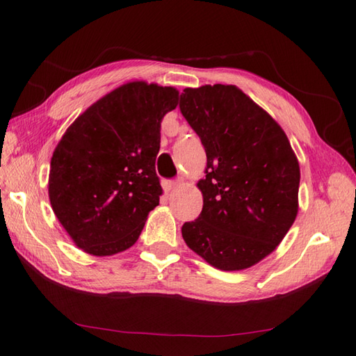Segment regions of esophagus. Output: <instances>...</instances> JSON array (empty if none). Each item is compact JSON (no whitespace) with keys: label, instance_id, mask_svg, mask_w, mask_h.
I'll return each instance as SVG.
<instances>
[{"label":"esophagus","instance_id":"34e87169","mask_svg":"<svg viewBox=\"0 0 356 356\" xmlns=\"http://www.w3.org/2000/svg\"><path fill=\"white\" fill-rule=\"evenodd\" d=\"M180 185H182V179H176V180H171L168 184V188L171 191H176Z\"/></svg>","mask_w":356,"mask_h":356}]
</instances>
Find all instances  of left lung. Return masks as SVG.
Masks as SVG:
<instances>
[{"instance_id":"left-lung-1","label":"left lung","mask_w":356,"mask_h":356,"mask_svg":"<svg viewBox=\"0 0 356 356\" xmlns=\"http://www.w3.org/2000/svg\"><path fill=\"white\" fill-rule=\"evenodd\" d=\"M180 111L207 151L203 208L185 243L222 270L269 255L298 213L300 166L287 136L236 86L185 88Z\"/></svg>"}]
</instances>
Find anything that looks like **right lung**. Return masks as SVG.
<instances>
[{
	"instance_id": "obj_1",
	"label": "right lung",
	"mask_w": 356,
	"mask_h": 356,
	"mask_svg": "<svg viewBox=\"0 0 356 356\" xmlns=\"http://www.w3.org/2000/svg\"><path fill=\"white\" fill-rule=\"evenodd\" d=\"M177 99L172 87L128 82L67 128L50 162L49 197L82 251L113 255L139 238L162 195L154 166L161 122Z\"/></svg>"
}]
</instances>
